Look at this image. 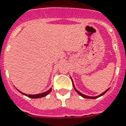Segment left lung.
Wrapping results in <instances>:
<instances>
[{
	"label": "left lung",
	"mask_w": 126,
	"mask_h": 126,
	"mask_svg": "<svg viewBox=\"0 0 126 126\" xmlns=\"http://www.w3.org/2000/svg\"><path fill=\"white\" fill-rule=\"evenodd\" d=\"M73 86H74V84H73ZM74 88H75V87H74ZM75 91H76V92H77V93H78V94H79V95H81V97H83L86 98V99H95V98L99 97H101V96H102V95H103V94H104L105 93H106V92H107V91H108V90H109V89H108V90H106V91H105L104 92V93H101V94H99V96H97V97H90V96H86V95H85V94H82V93H79V91H77V90H76V89H75Z\"/></svg>",
	"instance_id": "8db88e82"
}]
</instances>
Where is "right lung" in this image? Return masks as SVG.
Instances as JSON below:
<instances>
[{
    "mask_svg": "<svg viewBox=\"0 0 126 126\" xmlns=\"http://www.w3.org/2000/svg\"><path fill=\"white\" fill-rule=\"evenodd\" d=\"M51 91V89H49L48 91H47V92H45V93H40V94H25V93H21L20 91H19L20 93H21L22 94H25L26 96H27L28 97L30 98H41L43 97H45V96H47V94H49V93Z\"/></svg>",
    "mask_w": 126,
    "mask_h": 126,
    "instance_id": "right-lung-1",
    "label": "right lung"
}]
</instances>
